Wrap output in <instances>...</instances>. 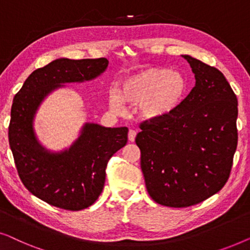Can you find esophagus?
Returning a JSON list of instances; mask_svg holds the SVG:
<instances>
[{
    "mask_svg": "<svg viewBox=\"0 0 250 250\" xmlns=\"http://www.w3.org/2000/svg\"><path fill=\"white\" fill-rule=\"evenodd\" d=\"M135 136H136V132L134 131V129H129L128 131V140L131 142H133L135 140Z\"/></svg>",
    "mask_w": 250,
    "mask_h": 250,
    "instance_id": "obj_1",
    "label": "esophagus"
}]
</instances>
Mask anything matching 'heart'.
Segmentation results:
<instances>
[{
    "label": "heart",
    "instance_id": "heart-1",
    "mask_svg": "<svg viewBox=\"0 0 250 250\" xmlns=\"http://www.w3.org/2000/svg\"><path fill=\"white\" fill-rule=\"evenodd\" d=\"M189 93V81L180 71L164 67H146L126 77L119 94L112 91L108 102L112 110L121 111L124 102L138 105L141 118L158 122L176 114Z\"/></svg>",
    "mask_w": 250,
    "mask_h": 250
}]
</instances>
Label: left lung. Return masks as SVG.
I'll list each match as a JSON object with an SVG mask.
<instances>
[{
  "label": "left lung",
  "instance_id": "1",
  "mask_svg": "<svg viewBox=\"0 0 250 250\" xmlns=\"http://www.w3.org/2000/svg\"><path fill=\"white\" fill-rule=\"evenodd\" d=\"M196 85L179 111L146 121L135 142L148 193L167 207H189L218 192L238 145V101L216 68L188 54Z\"/></svg>",
  "mask_w": 250,
  "mask_h": 250
}]
</instances>
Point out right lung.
I'll return each instance as SVG.
<instances>
[{
	"label": "right lung",
	"mask_w": 250,
	"mask_h": 250,
	"mask_svg": "<svg viewBox=\"0 0 250 250\" xmlns=\"http://www.w3.org/2000/svg\"><path fill=\"white\" fill-rule=\"evenodd\" d=\"M108 63L105 58H60L34 70L13 99L9 145L19 177L30 193L52 206L81 210L95 203L104 189L108 160L127 143L128 128L85 123L73 145L56 152L37 140L35 115L53 91L94 80Z\"/></svg>",
	"instance_id": "obj_1"
}]
</instances>
